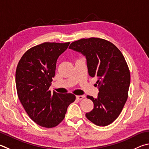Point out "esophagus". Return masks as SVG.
Masks as SVG:
<instances>
[{"label": "esophagus", "mask_w": 149, "mask_h": 149, "mask_svg": "<svg viewBox=\"0 0 149 149\" xmlns=\"http://www.w3.org/2000/svg\"><path fill=\"white\" fill-rule=\"evenodd\" d=\"M84 97H85V96L83 95H79V96H76V98L77 100H82Z\"/></svg>", "instance_id": "1"}]
</instances>
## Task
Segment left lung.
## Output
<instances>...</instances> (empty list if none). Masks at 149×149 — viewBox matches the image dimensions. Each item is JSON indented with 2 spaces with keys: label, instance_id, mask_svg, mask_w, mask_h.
<instances>
[{
  "label": "left lung",
  "instance_id": "obj_1",
  "mask_svg": "<svg viewBox=\"0 0 149 149\" xmlns=\"http://www.w3.org/2000/svg\"><path fill=\"white\" fill-rule=\"evenodd\" d=\"M69 49L85 56L88 75L98 78V97L87 96L94 109L86 117L96 125H109L120 115L128 98L130 73L125 58L114 44L98 38L79 40Z\"/></svg>",
  "mask_w": 149,
  "mask_h": 149
}]
</instances>
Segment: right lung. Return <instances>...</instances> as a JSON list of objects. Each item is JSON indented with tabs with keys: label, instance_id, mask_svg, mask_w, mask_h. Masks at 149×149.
I'll use <instances>...</instances> for the list:
<instances>
[{
	"label": "right lung",
	"instance_id": "right-lung-1",
	"mask_svg": "<svg viewBox=\"0 0 149 149\" xmlns=\"http://www.w3.org/2000/svg\"><path fill=\"white\" fill-rule=\"evenodd\" d=\"M69 44L38 45L26 51L17 64L15 83L19 99L30 118L42 127L53 128L61 123L68 105L75 100L73 94L49 91L57 59Z\"/></svg>",
	"mask_w": 149,
	"mask_h": 149
}]
</instances>
